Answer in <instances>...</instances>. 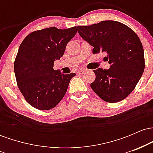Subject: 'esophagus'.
I'll return each instance as SVG.
<instances>
[{"mask_svg": "<svg viewBox=\"0 0 153 153\" xmlns=\"http://www.w3.org/2000/svg\"><path fill=\"white\" fill-rule=\"evenodd\" d=\"M86 71H87V70H85V69H80V70H79V71H78L77 73H78V74H79V75L83 74V73H85V72Z\"/></svg>", "mask_w": 153, "mask_h": 153, "instance_id": "1", "label": "esophagus"}]
</instances>
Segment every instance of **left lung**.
<instances>
[{
    "label": "left lung",
    "instance_id": "left-lung-1",
    "mask_svg": "<svg viewBox=\"0 0 153 153\" xmlns=\"http://www.w3.org/2000/svg\"><path fill=\"white\" fill-rule=\"evenodd\" d=\"M80 36L94 47L93 53L105 52L110 68H98L91 87L103 101L117 103L134 89L145 70L144 50L140 39L127 26L103 21L91 26H78Z\"/></svg>",
    "mask_w": 153,
    "mask_h": 153
}]
</instances>
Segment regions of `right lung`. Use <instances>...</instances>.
I'll use <instances>...</instances> for the list:
<instances>
[{"instance_id":"add662e5","label":"right lung","mask_w":153,"mask_h":153,"mask_svg":"<svg viewBox=\"0 0 153 153\" xmlns=\"http://www.w3.org/2000/svg\"><path fill=\"white\" fill-rule=\"evenodd\" d=\"M77 33L76 26L67 29L50 27L31 33L23 40L14 62L18 87L31 106L39 110L53 108L66 94L75 73L62 74L53 69L67 44Z\"/></svg>"}]
</instances>
